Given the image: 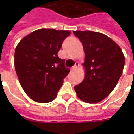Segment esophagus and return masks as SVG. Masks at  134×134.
Here are the masks:
<instances>
[{
    "label": "esophagus",
    "instance_id": "34e87169",
    "mask_svg": "<svg viewBox=\"0 0 134 134\" xmlns=\"http://www.w3.org/2000/svg\"><path fill=\"white\" fill-rule=\"evenodd\" d=\"M79 62H76L75 65H74V66H73L72 68V70H75L76 69V68H77L78 67H79Z\"/></svg>",
    "mask_w": 134,
    "mask_h": 134
}]
</instances>
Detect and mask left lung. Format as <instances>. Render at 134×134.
Segmentation results:
<instances>
[{"instance_id":"obj_1","label":"left lung","mask_w":134,"mask_h":134,"mask_svg":"<svg viewBox=\"0 0 134 134\" xmlns=\"http://www.w3.org/2000/svg\"><path fill=\"white\" fill-rule=\"evenodd\" d=\"M85 53V79L76 85L78 97L97 103L112 92L124 70L125 58L119 46L108 36L91 31H74Z\"/></svg>"}]
</instances>
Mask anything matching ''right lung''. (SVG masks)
<instances>
[{
	"label": "right lung",
	"mask_w": 134,
	"mask_h": 134,
	"mask_svg": "<svg viewBox=\"0 0 134 134\" xmlns=\"http://www.w3.org/2000/svg\"><path fill=\"white\" fill-rule=\"evenodd\" d=\"M70 34V31L40 29L16 46L15 70L23 89L34 101L46 103L55 99L70 72L57 54Z\"/></svg>",
	"instance_id": "add662e5"
}]
</instances>
